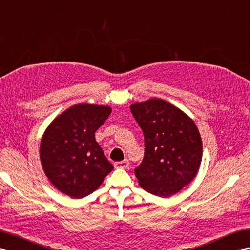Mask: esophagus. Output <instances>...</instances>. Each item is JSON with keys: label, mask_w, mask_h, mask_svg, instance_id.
<instances>
[{"label": "esophagus", "mask_w": 250, "mask_h": 250, "mask_svg": "<svg viewBox=\"0 0 250 250\" xmlns=\"http://www.w3.org/2000/svg\"><path fill=\"white\" fill-rule=\"evenodd\" d=\"M115 168H119V169H126L127 167H129V161H123V162H117L114 164Z\"/></svg>", "instance_id": "34e87169"}]
</instances>
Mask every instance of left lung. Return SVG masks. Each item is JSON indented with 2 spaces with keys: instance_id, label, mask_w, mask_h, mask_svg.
Listing matches in <instances>:
<instances>
[{
  "instance_id": "left-lung-1",
  "label": "left lung",
  "mask_w": 250,
  "mask_h": 250,
  "mask_svg": "<svg viewBox=\"0 0 250 250\" xmlns=\"http://www.w3.org/2000/svg\"><path fill=\"white\" fill-rule=\"evenodd\" d=\"M145 136V157L135 169L144 190L161 197L180 192L196 176L203 144L194 120L161 98L130 105Z\"/></svg>"
}]
</instances>
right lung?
Returning <instances> with one entry per match:
<instances>
[{
  "instance_id": "obj_1",
  "label": "right lung",
  "mask_w": 250,
  "mask_h": 250,
  "mask_svg": "<svg viewBox=\"0 0 250 250\" xmlns=\"http://www.w3.org/2000/svg\"><path fill=\"white\" fill-rule=\"evenodd\" d=\"M111 112L108 105L77 104L58 115L44 131L42 168L63 194L72 198L91 194L114 169L95 138V132Z\"/></svg>"
}]
</instances>
